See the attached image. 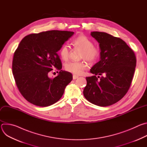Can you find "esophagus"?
Wrapping results in <instances>:
<instances>
[{
	"label": "esophagus",
	"mask_w": 147,
	"mask_h": 147,
	"mask_svg": "<svg viewBox=\"0 0 147 147\" xmlns=\"http://www.w3.org/2000/svg\"><path fill=\"white\" fill-rule=\"evenodd\" d=\"M78 78V76H76V75H73V80H76V79H77V78Z\"/></svg>",
	"instance_id": "esophagus-1"
}]
</instances>
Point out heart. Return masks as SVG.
<instances>
[{
  "instance_id": "1",
  "label": "heart",
  "mask_w": 147,
  "mask_h": 147,
  "mask_svg": "<svg viewBox=\"0 0 147 147\" xmlns=\"http://www.w3.org/2000/svg\"><path fill=\"white\" fill-rule=\"evenodd\" d=\"M74 45L81 50L80 57L90 63H94L100 55V49L93 45L91 39L84 35H80L73 41ZM70 49L68 45H64L60 50V55L62 59L67 60L70 56ZM88 64L86 61H69L66 64L65 69L74 74L80 75L88 69Z\"/></svg>"
}]
</instances>
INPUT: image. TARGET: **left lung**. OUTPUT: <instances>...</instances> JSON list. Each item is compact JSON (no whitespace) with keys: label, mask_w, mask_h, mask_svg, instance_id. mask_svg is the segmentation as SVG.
<instances>
[{"label":"left lung","mask_w":147,"mask_h":147,"mask_svg":"<svg viewBox=\"0 0 147 147\" xmlns=\"http://www.w3.org/2000/svg\"><path fill=\"white\" fill-rule=\"evenodd\" d=\"M91 35L99 43L100 60L90 70L94 76L86 77L87 84L83 94L96 105L110 106L127 92L135 71L136 57L119 38L98 31L92 32ZM99 75L100 78L96 77Z\"/></svg>","instance_id":"1"}]
</instances>
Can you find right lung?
<instances>
[{
  "label": "right lung",
  "instance_id": "obj_1",
  "mask_svg": "<svg viewBox=\"0 0 147 147\" xmlns=\"http://www.w3.org/2000/svg\"><path fill=\"white\" fill-rule=\"evenodd\" d=\"M74 32L52 30L26 36L16 50L12 71L17 87L29 102L45 107L57 102L71 81V73L61 70L57 52ZM60 70L50 78L53 69Z\"/></svg>",
  "mask_w": 147,
  "mask_h": 147
}]
</instances>
